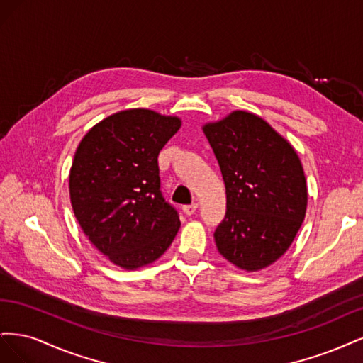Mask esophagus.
Wrapping results in <instances>:
<instances>
[{
  "label": "esophagus",
  "mask_w": 363,
  "mask_h": 363,
  "mask_svg": "<svg viewBox=\"0 0 363 363\" xmlns=\"http://www.w3.org/2000/svg\"><path fill=\"white\" fill-rule=\"evenodd\" d=\"M196 208H199V204H188V206H184L183 207V212L188 215V216H191V215H194L195 212H196Z\"/></svg>",
  "instance_id": "esophagus-1"
}]
</instances>
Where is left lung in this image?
<instances>
[{"label":"left lung","instance_id":"obj_1","mask_svg":"<svg viewBox=\"0 0 363 363\" xmlns=\"http://www.w3.org/2000/svg\"><path fill=\"white\" fill-rule=\"evenodd\" d=\"M225 183L227 212L215 244L245 271L269 267L303 224L307 184L298 155L265 119L236 111L203 127Z\"/></svg>","mask_w":363,"mask_h":363}]
</instances>
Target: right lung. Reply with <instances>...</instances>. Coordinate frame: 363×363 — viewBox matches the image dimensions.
Masks as SVG:
<instances>
[{
    "mask_svg": "<svg viewBox=\"0 0 363 363\" xmlns=\"http://www.w3.org/2000/svg\"><path fill=\"white\" fill-rule=\"evenodd\" d=\"M182 121L130 108L94 125L77 147L69 196L83 233L108 260L136 269L157 260L180 228L160 191L157 157Z\"/></svg>",
    "mask_w": 363,
    "mask_h": 363,
    "instance_id": "1",
    "label": "right lung"
}]
</instances>
